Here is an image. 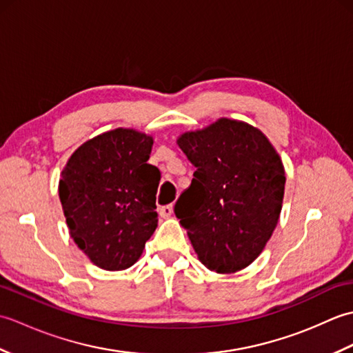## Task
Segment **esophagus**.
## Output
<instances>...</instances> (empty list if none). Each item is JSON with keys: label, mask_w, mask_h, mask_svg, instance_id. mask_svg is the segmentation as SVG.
I'll return each instance as SVG.
<instances>
[{"label": "esophagus", "mask_w": 353, "mask_h": 353, "mask_svg": "<svg viewBox=\"0 0 353 353\" xmlns=\"http://www.w3.org/2000/svg\"><path fill=\"white\" fill-rule=\"evenodd\" d=\"M159 214H161V216H163V219H168V216L172 215V205L162 206V208L159 209Z\"/></svg>", "instance_id": "esophagus-1"}]
</instances>
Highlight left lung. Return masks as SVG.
I'll return each instance as SVG.
<instances>
[{
    "label": "left lung",
    "mask_w": 353,
    "mask_h": 353,
    "mask_svg": "<svg viewBox=\"0 0 353 353\" xmlns=\"http://www.w3.org/2000/svg\"><path fill=\"white\" fill-rule=\"evenodd\" d=\"M177 144L196 171L174 214L209 270L235 273L259 256L279 220L281 157L261 130L228 118Z\"/></svg>",
    "instance_id": "1"
}]
</instances>
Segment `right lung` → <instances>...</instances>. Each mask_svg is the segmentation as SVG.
<instances>
[{
  "label": "right lung",
  "instance_id": "right-lung-1",
  "mask_svg": "<svg viewBox=\"0 0 353 353\" xmlns=\"http://www.w3.org/2000/svg\"><path fill=\"white\" fill-rule=\"evenodd\" d=\"M153 139L130 129L106 132L66 162L59 197L71 238L95 265H133L157 228L161 171L147 161Z\"/></svg>",
  "mask_w": 353,
  "mask_h": 353
}]
</instances>
